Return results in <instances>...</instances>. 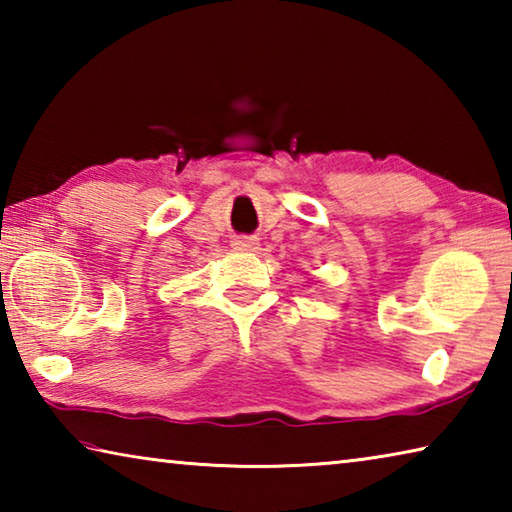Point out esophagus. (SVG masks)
I'll use <instances>...</instances> for the list:
<instances>
[{"label": "esophagus", "instance_id": "obj_1", "mask_svg": "<svg viewBox=\"0 0 512 512\" xmlns=\"http://www.w3.org/2000/svg\"><path fill=\"white\" fill-rule=\"evenodd\" d=\"M232 246H235L237 250H255L259 246V241L255 237H237L235 241H232Z\"/></svg>", "mask_w": 512, "mask_h": 512}]
</instances>
